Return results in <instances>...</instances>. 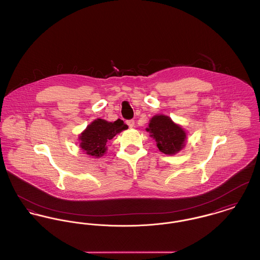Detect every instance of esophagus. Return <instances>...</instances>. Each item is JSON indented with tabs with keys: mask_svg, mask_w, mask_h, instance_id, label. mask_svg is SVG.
I'll return each mask as SVG.
<instances>
[{
	"mask_svg": "<svg viewBox=\"0 0 260 260\" xmlns=\"http://www.w3.org/2000/svg\"><path fill=\"white\" fill-rule=\"evenodd\" d=\"M127 125H128L130 128H133V127L135 126V121L132 120V119H131V120H128V121H127Z\"/></svg>",
	"mask_w": 260,
	"mask_h": 260,
	"instance_id": "34e87169",
	"label": "esophagus"
}]
</instances>
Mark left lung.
Returning <instances> with one entry per match:
<instances>
[{"label": "left lung", "instance_id": "left-lung-1", "mask_svg": "<svg viewBox=\"0 0 260 260\" xmlns=\"http://www.w3.org/2000/svg\"><path fill=\"white\" fill-rule=\"evenodd\" d=\"M146 130L150 133V137L155 140L158 150L165 154H176L186 146V131L167 115L152 116Z\"/></svg>", "mask_w": 260, "mask_h": 260}]
</instances>
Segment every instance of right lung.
I'll return each mask as SVG.
<instances>
[{
  "instance_id": "1",
  "label": "right lung",
  "mask_w": 260,
  "mask_h": 260,
  "mask_svg": "<svg viewBox=\"0 0 260 260\" xmlns=\"http://www.w3.org/2000/svg\"><path fill=\"white\" fill-rule=\"evenodd\" d=\"M126 129H128V126L120 119L110 122L102 118H96L78 137L80 142L79 147L89 157H101L107 151L108 142Z\"/></svg>"
}]
</instances>
